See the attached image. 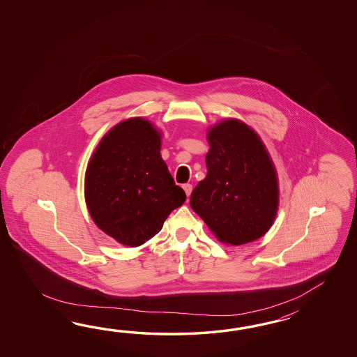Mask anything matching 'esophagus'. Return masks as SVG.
<instances>
[{"mask_svg": "<svg viewBox=\"0 0 357 357\" xmlns=\"http://www.w3.org/2000/svg\"><path fill=\"white\" fill-rule=\"evenodd\" d=\"M183 190L186 192V197H189L191 195V191H192V185L191 183H183Z\"/></svg>", "mask_w": 357, "mask_h": 357, "instance_id": "1", "label": "esophagus"}]
</instances>
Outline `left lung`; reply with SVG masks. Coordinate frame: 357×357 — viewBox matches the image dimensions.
I'll return each mask as SVG.
<instances>
[{"label": "left lung", "instance_id": "8db88e82", "mask_svg": "<svg viewBox=\"0 0 357 357\" xmlns=\"http://www.w3.org/2000/svg\"><path fill=\"white\" fill-rule=\"evenodd\" d=\"M208 142V174L190 205L222 243L254 241L271 228L278 206L277 176L266 146L237 120L215 125Z\"/></svg>", "mask_w": 357, "mask_h": 357}]
</instances>
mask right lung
<instances>
[{"label": "right lung", "mask_w": 357, "mask_h": 357, "mask_svg": "<svg viewBox=\"0 0 357 357\" xmlns=\"http://www.w3.org/2000/svg\"><path fill=\"white\" fill-rule=\"evenodd\" d=\"M160 151V132L137 117L114 126L88 165L85 202L91 218L122 245L134 248L152 238L186 200Z\"/></svg>", "instance_id": "add662e5"}]
</instances>
